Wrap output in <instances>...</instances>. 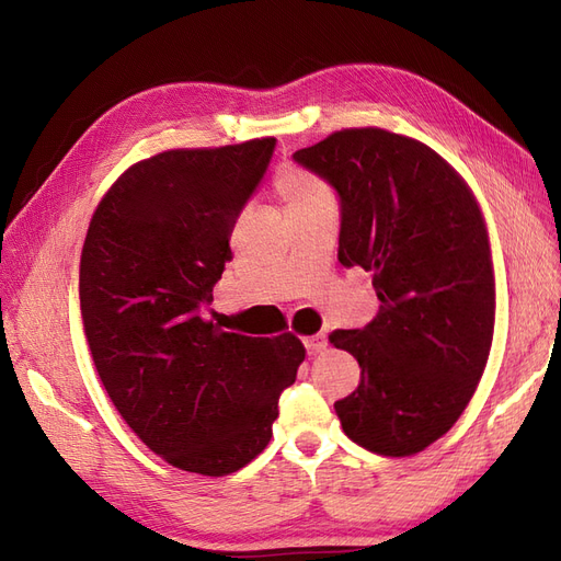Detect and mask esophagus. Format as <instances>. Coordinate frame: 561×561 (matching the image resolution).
<instances>
[{"label":"esophagus","mask_w":561,"mask_h":561,"mask_svg":"<svg viewBox=\"0 0 561 561\" xmlns=\"http://www.w3.org/2000/svg\"><path fill=\"white\" fill-rule=\"evenodd\" d=\"M304 346H307V351H309L311 355H316V353H322V351L328 348V336L322 334V332H318V334H311V336L304 339Z\"/></svg>","instance_id":"esophagus-1"}]
</instances>
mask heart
<instances>
[{
	"instance_id": "1",
	"label": "heart",
	"mask_w": 561,
	"mask_h": 561,
	"mask_svg": "<svg viewBox=\"0 0 561 561\" xmlns=\"http://www.w3.org/2000/svg\"><path fill=\"white\" fill-rule=\"evenodd\" d=\"M276 194L280 196L290 215L311 210L320 206V203L332 201V192L328 190L325 182L295 165H285L276 175Z\"/></svg>"
}]
</instances>
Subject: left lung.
Instances as JSON below:
<instances>
[{"label":"left lung","instance_id":"obj_1","mask_svg":"<svg viewBox=\"0 0 561 561\" xmlns=\"http://www.w3.org/2000/svg\"><path fill=\"white\" fill-rule=\"evenodd\" d=\"M293 159L339 196V262L371 271L379 313L330 344L360 365L334 402L344 433L410 456L463 414L494 336V266L478 201L431 147L383 128H346Z\"/></svg>","mask_w":561,"mask_h":561}]
</instances>
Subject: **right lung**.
I'll use <instances>...</instances> for the list:
<instances>
[{"label": "right lung", "mask_w": 561, "mask_h": 561, "mask_svg": "<svg viewBox=\"0 0 561 561\" xmlns=\"http://www.w3.org/2000/svg\"><path fill=\"white\" fill-rule=\"evenodd\" d=\"M276 140L171 149L130 165L89 225L81 318L118 414L171 466L222 478L262 454L304 351L208 320L236 219Z\"/></svg>", "instance_id": "obj_1"}]
</instances>
